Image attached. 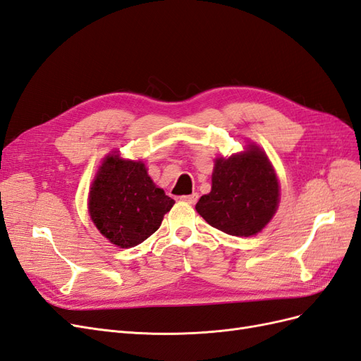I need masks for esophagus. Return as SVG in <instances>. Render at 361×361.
<instances>
[{"instance_id":"obj_1","label":"esophagus","mask_w":361,"mask_h":361,"mask_svg":"<svg viewBox=\"0 0 361 361\" xmlns=\"http://www.w3.org/2000/svg\"><path fill=\"white\" fill-rule=\"evenodd\" d=\"M180 200H182V202H185V203L194 204L195 202L199 200V194H197V192H194V194H190V195H182Z\"/></svg>"}]
</instances>
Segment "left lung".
Returning <instances> with one entry per match:
<instances>
[{
  "label": "left lung",
  "instance_id": "obj_1",
  "mask_svg": "<svg viewBox=\"0 0 361 361\" xmlns=\"http://www.w3.org/2000/svg\"><path fill=\"white\" fill-rule=\"evenodd\" d=\"M280 202L276 171L265 152L250 145L245 152L216 158L212 188L195 204L207 224L232 236H253L274 216Z\"/></svg>",
  "mask_w": 361,
  "mask_h": 361
}]
</instances>
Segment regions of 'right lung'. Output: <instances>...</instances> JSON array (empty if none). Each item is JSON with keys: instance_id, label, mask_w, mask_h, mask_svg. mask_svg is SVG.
<instances>
[{"instance_id": "obj_1", "label": "right lung", "mask_w": 361, "mask_h": 361, "mask_svg": "<svg viewBox=\"0 0 361 361\" xmlns=\"http://www.w3.org/2000/svg\"><path fill=\"white\" fill-rule=\"evenodd\" d=\"M173 204L143 162L122 159L118 154L104 159L89 194L92 221L120 248L135 247L155 233Z\"/></svg>"}]
</instances>
